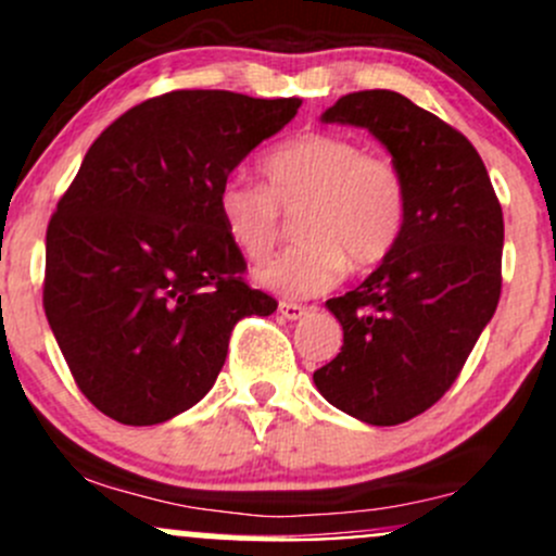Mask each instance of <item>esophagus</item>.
<instances>
[{
	"label": "esophagus",
	"instance_id": "1",
	"mask_svg": "<svg viewBox=\"0 0 556 556\" xmlns=\"http://www.w3.org/2000/svg\"><path fill=\"white\" fill-rule=\"evenodd\" d=\"M279 314H282L285 319H290V323H295V319H301L303 314H306V308H303L301 303H293V301H282V303H279Z\"/></svg>",
	"mask_w": 556,
	"mask_h": 556
}]
</instances>
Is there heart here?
Instances as JSON below:
<instances>
[{"label":"heart","mask_w":556,"mask_h":556,"mask_svg":"<svg viewBox=\"0 0 556 556\" xmlns=\"http://www.w3.org/2000/svg\"><path fill=\"white\" fill-rule=\"evenodd\" d=\"M266 186L233 173L215 207L250 261L271 255L295 215L301 242L255 271L261 288L312 298L336 288L346 266L370 271L394 253L407 224V180L391 156L356 138L312 130L282 140L261 160Z\"/></svg>","instance_id":"b5f03b06"}]
</instances>
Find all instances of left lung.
Segmentation results:
<instances>
[{"label":"left lung","instance_id":"obj_1","mask_svg":"<svg viewBox=\"0 0 556 556\" xmlns=\"http://www.w3.org/2000/svg\"><path fill=\"white\" fill-rule=\"evenodd\" d=\"M323 122L381 140L405 175L410 207L394 253L352 293L327 301L343 346L314 383L365 424H405L442 400L493 319L504 213L469 138L400 92H349Z\"/></svg>","mask_w":556,"mask_h":556}]
</instances>
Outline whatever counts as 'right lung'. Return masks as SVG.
<instances>
[{
	"label": "right lung",
	"instance_id": "add662e5",
	"mask_svg": "<svg viewBox=\"0 0 556 556\" xmlns=\"http://www.w3.org/2000/svg\"><path fill=\"white\" fill-rule=\"evenodd\" d=\"M298 98L173 90L111 122L47 226L45 314L79 391L154 426L213 389L239 319L277 312L215 207L220 180Z\"/></svg>",
	"mask_w": 556,
	"mask_h": 556
}]
</instances>
